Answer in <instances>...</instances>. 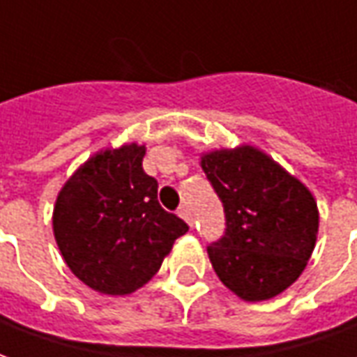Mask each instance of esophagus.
Masks as SVG:
<instances>
[{"label": "esophagus", "instance_id": "1", "mask_svg": "<svg viewBox=\"0 0 357 357\" xmlns=\"http://www.w3.org/2000/svg\"><path fill=\"white\" fill-rule=\"evenodd\" d=\"M178 214L183 218V220L189 224V226H193V218H191V211H189V206L187 204H181L178 208Z\"/></svg>", "mask_w": 357, "mask_h": 357}]
</instances>
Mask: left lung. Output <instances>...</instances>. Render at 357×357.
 Masks as SVG:
<instances>
[{"mask_svg":"<svg viewBox=\"0 0 357 357\" xmlns=\"http://www.w3.org/2000/svg\"><path fill=\"white\" fill-rule=\"evenodd\" d=\"M201 166L226 214L224 236L206 248L214 273L241 300L278 296L303 273L317 241L311 191L249 144L203 154Z\"/></svg>","mask_w":357,"mask_h":357,"instance_id":"8db88e82","label":"left lung"}]
</instances>
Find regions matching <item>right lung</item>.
<instances>
[{"label":"right lung","instance_id":"obj_1","mask_svg":"<svg viewBox=\"0 0 357 357\" xmlns=\"http://www.w3.org/2000/svg\"><path fill=\"white\" fill-rule=\"evenodd\" d=\"M144 146L94 154L61 187L54 236L71 273L92 290L126 296L158 273L189 226L158 203V181L143 170Z\"/></svg>","mask_w":357,"mask_h":357}]
</instances>
